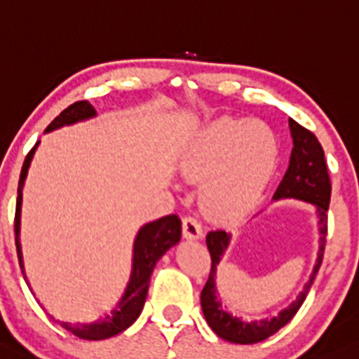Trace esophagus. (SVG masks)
<instances>
[{"label": "esophagus", "mask_w": 359, "mask_h": 359, "mask_svg": "<svg viewBox=\"0 0 359 359\" xmlns=\"http://www.w3.org/2000/svg\"><path fill=\"white\" fill-rule=\"evenodd\" d=\"M182 232L185 239H201L202 227L194 217H185L182 221Z\"/></svg>", "instance_id": "obj_1"}]
</instances>
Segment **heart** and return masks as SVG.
Wrapping results in <instances>:
<instances>
[{
  "label": "heart",
  "instance_id": "b5f03b06",
  "mask_svg": "<svg viewBox=\"0 0 359 359\" xmlns=\"http://www.w3.org/2000/svg\"><path fill=\"white\" fill-rule=\"evenodd\" d=\"M278 158V137L267 125L221 116L191 138L180 170L191 182H205L201 201L210 217L234 222L261 201Z\"/></svg>",
  "mask_w": 359,
  "mask_h": 359
}]
</instances>
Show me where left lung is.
<instances>
[{
    "mask_svg": "<svg viewBox=\"0 0 359 359\" xmlns=\"http://www.w3.org/2000/svg\"><path fill=\"white\" fill-rule=\"evenodd\" d=\"M289 130L292 137V150L289 157V167L280 180L278 191L274 192L273 201L280 198H296V201L306 202L314 205L318 219L319 231V249L318 257L314 262L313 273H311L308 283L304 284L303 291L292 301L287 308L280 309L276 316H264L259 319H245L232 314L226 306L221 303V296L215 286V276H217V266L222 261L229 244H231L232 234L226 231H210L207 234V248H209L210 257H212V267H210L209 279H207L201 294L202 313L207 325L210 326L219 338L236 344H254L264 341L278 332L294 318V314L303 306L306 296H308L313 280L316 278L319 267H321L323 254H325L326 234H327V207L331 198V182L327 175V167L325 161L323 147L314 137V133L306 130L299 123L289 118ZM262 212V210H261ZM257 212V214H261ZM256 214V215H257Z\"/></svg>",
    "mask_w": 359,
    "mask_h": 359,
    "instance_id": "obj_1",
    "label": "left lung"
}]
</instances>
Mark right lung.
<instances>
[{"label": "right lung", "mask_w": 359, "mask_h": 359, "mask_svg": "<svg viewBox=\"0 0 359 359\" xmlns=\"http://www.w3.org/2000/svg\"><path fill=\"white\" fill-rule=\"evenodd\" d=\"M97 116V110L88 102H76L73 105L65 109L56 118L46 127L45 133L58 130L62 127H68V125H75L79 122H85V120L93 118ZM40 142L29 150V154L25 158L23 168L20 174L18 182V198H16V214H15V243H16V252H18V261L23 278L27 280V274H25V262H23V252H21V243H20V227H21V204H23V187L25 180H27L28 168L32 165L33 155L36 152ZM180 236H182V222H180L179 215L170 214L165 217L157 219V221L147 222L138 229L135 241H133V250H132V273L130 279H128L127 287H125L122 297L118 299L109 314L103 318H98L93 323H72L60 321L55 319L51 314L48 316L60 323V326L70 331L72 334L79 336L81 339L88 341H100L111 338V336L118 334L130 327L137 318L140 316L142 309H144L147 292H149L150 276L154 273V267L158 262L163 254L168 249L174 248L179 244ZM29 286V284H28ZM32 291V287H29Z\"/></svg>", "instance_id": "1"}]
</instances>
